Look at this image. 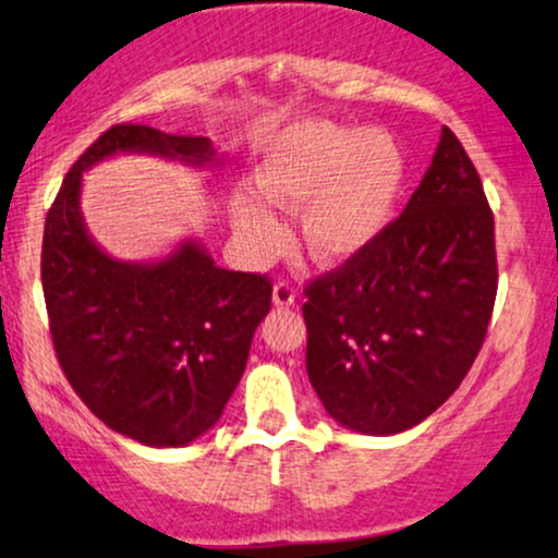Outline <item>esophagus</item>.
Instances as JSON below:
<instances>
[{"label":"esophagus","mask_w":558,"mask_h":558,"mask_svg":"<svg viewBox=\"0 0 558 558\" xmlns=\"http://www.w3.org/2000/svg\"><path fill=\"white\" fill-rule=\"evenodd\" d=\"M293 301H296V293H293L291 286L275 283V288H272V304L275 306H293Z\"/></svg>","instance_id":"34e87169"}]
</instances>
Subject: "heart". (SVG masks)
Returning <instances> with one entry per match:
<instances>
[{"instance_id": "obj_1", "label": "heart", "mask_w": 558, "mask_h": 558, "mask_svg": "<svg viewBox=\"0 0 558 558\" xmlns=\"http://www.w3.org/2000/svg\"><path fill=\"white\" fill-rule=\"evenodd\" d=\"M262 198L301 213V241L325 267L356 259L386 233L399 209L407 159L386 131L296 123L262 151L254 172ZM262 198L235 196L230 226L252 259L278 252L283 226Z\"/></svg>"}]
</instances>
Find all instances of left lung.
<instances>
[{
	"mask_svg": "<svg viewBox=\"0 0 558 558\" xmlns=\"http://www.w3.org/2000/svg\"><path fill=\"white\" fill-rule=\"evenodd\" d=\"M496 286L488 198L444 128L399 220L306 288V375L325 412L364 435L430 417L475 362Z\"/></svg>",
	"mask_w": 558,
	"mask_h": 558,
	"instance_id": "8db88e82",
	"label": "left lung"
}]
</instances>
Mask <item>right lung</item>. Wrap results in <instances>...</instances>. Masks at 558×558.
Here are the masks:
<instances>
[{"label": "right lung", "mask_w": 558, "mask_h": 558, "mask_svg": "<svg viewBox=\"0 0 558 558\" xmlns=\"http://www.w3.org/2000/svg\"><path fill=\"white\" fill-rule=\"evenodd\" d=\"M118 155L217 170L226 155L202 136L149 125L101 133L62 181L44 226L41 286L57 360L83 403L144 446L178 448L213 430L270 312V280L222 270L202 239L125 262L83 220V172Z\"/></svg>", "instance_id": "obj_1"}]
</instances>
